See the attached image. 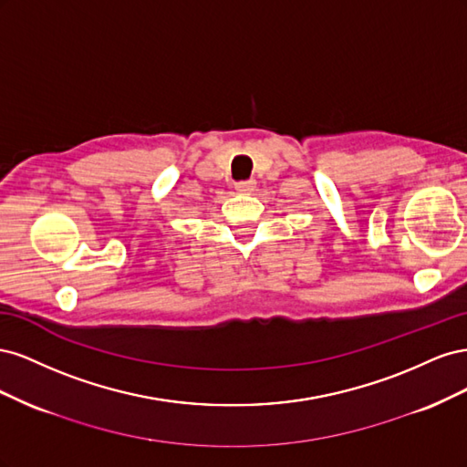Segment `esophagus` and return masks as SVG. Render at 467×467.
<instances>
[{
    "mask_svg": "<svg viewBox=\"0 0 467 467\" xmlns=\"http://www.w3.org/2000/svg\"><path fill=\"white\" fill-rule=\"evenodd\" d=\"M255 187H257V182L253 181V179L235 182V191H237V192H242V194H251L253 191H255Z\"/></svg>",
    "mask_w": 467,
    "mask_h": 467,
    "instance_id": "esophagus-1",
    "label": "esophagus"
}]
</instances>
